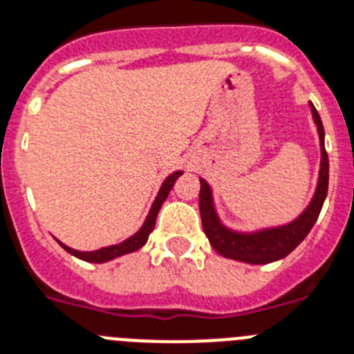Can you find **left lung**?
<instances>
[{"mask_svg":"<svg viewBox=\"0 0 354 354\" xmlns=\"http://www.w3.org/2000/svg\"><path fill=\"white\" fill-rule=\"evenodd\" d=\"M311 113H313V120L317 124L320 136V174H319V185L315 191L313 200L308 205V209L295 219V221L288 223L284 227L268 228V230H261L255 234H237L228 230L219 223L216 210L212 205V194H210V187L205 180H200V214H201V225H203L205 236L209 237L210 245L219 255L228 257L234 261H243V263L252 264H266L272 261L283 259L297 245H301L310 230L313 228L315 221L319 218L320 210H322L324 200L328 196V182H329V160L326 147H324V126L320 120L319 113L315 109L313 104Z\"/></svg>","mask_w":354,"mask_h":354,"instance_id":"1","label":"left lung"}]
</instances>
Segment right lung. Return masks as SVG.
<instances>
[{
    "label": "right lung",
    "instance_id": "1",
    "mask_svg": "<svg viewBox=\"0 0 354 354\" xmlns=\"http://www.w3.org/2000/svg\"><path fill=\"white\" fill-rule=\"evenodd\" d=\"M182 174H183L182 171L172 172L171 176H169L167 180L162 183V189H160L158 196H156V200H154L153 207H151L149 216H147V219H145L144 227H142L140 230L135 234V236H131L129 239H126L124 243H120V245L106 246V248H100V250H95V252H79V250H73V248H70V246L62 245L61 241L59 243H61L62 248H64L66 252H70L71 255H75V257H79V259H82V261H88V263H106V261H111V259H115V257H120V255H124V254H131V252L138 250V248H142V246L147 243V237H149V234L153 232L154 223H156V216H158L160 207H162V203L169 196V191L172 189V185L176 183V180L182 176Z\"/></svg>",
    "mask_w": 354,
    "mask_h": 354
}]
</instances>
